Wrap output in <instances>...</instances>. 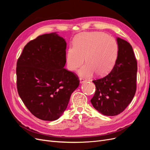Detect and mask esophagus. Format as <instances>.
<instances>
[{
  "label": "esophagus",
  "mask_w": 150,
  "mask_h": 150,
  "mask_svg": "<svg viewBox=\"0 0 150 150\" xmlns=\"http://www.w3.org/2000/svg\"><path fill=\"white\" fill-rule=\"evenodd\" d=\"M79 81H80V84H83L86 81V80H85L84 79H82V78H80Z\"/></svg>",
  "instance_id": "34e87169"
}]
</instances>
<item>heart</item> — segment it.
I'll return each mask as SVG.
<instances>
[{"label":"heart","instance_id":"heart-1","mask_svg":"<svg viewBox=\"0 0 150 150\" xmlns=\"http://www.w3.org/2000/svg\"><path fill=\"white\" fill-rule=\"evenodd\" d=\"M117 55L115 40L111 36L99 32L84 33L78 35L74 47L66 54L68 69L75 71L85 62L87 64L78 71L83 78H89L95 72L99 76L107 74L114 66Z\"/></svg>","mask_w":150,"mask_h":150}]
</instances>
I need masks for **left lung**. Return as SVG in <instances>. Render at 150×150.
<instances>
[{"instance_id": "left-lung-1", "label": "left lung", "mask_w": 150, "mask_h": 150, "mask_svg": "<svg viewBox=\"0 0 150 150\" xmlns=\"http://www.w3.org/2000/svg\"><path fill=\"white\" fill-rule=\"evenodd\" d=\"M116 40L117 56L110 73L93 81L96 89L91 102L106 116H116L123 111L137 89V62L133 47L124 39L116 38Z\"/></svg>"}]
</instances>
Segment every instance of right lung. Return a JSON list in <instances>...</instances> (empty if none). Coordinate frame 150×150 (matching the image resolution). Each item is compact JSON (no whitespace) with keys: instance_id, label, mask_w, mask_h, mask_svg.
I'll return each mask as SVG.
<instances>
[{"instance_id":"add662e5","label":"right lung","mask_w":150,"mask_h":150,"mask_svg":"<svg viewBox=\"0 0 150 150\" xmlns=\"http://www.w3.org/2000/svg\"><path fill=\"white\" fill-rule=\"evenodd\" d=\"M66 45L56 32L39 35L25 45L17 62L18 93L42 120L59 118L79 84L78 77L64 68Z\"/></svg>"}]
</instances>
